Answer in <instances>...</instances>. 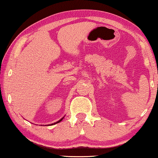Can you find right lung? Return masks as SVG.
Listing matches in <instances>:
<instances>
[{
  "label": "right lung",
  "mask_w": 158,
  "mask_h": 158,
  "mask_svg": "<svg viewBox=\"0 0 158 158\" xmlns=\"http://www.w3.org/2000/svg\"><path fill=\"white\" fill-rule=\"evenodd\" d=\"M63 118H64V117H63V118H61V119H60V120H59L58 121H56V123H52V124H51V125H53V124H55V123H59V122H60V121H62V119H63Z\"/></svg>",
  "instance_id": "add662e5"
}]
</instances>
